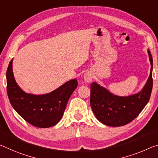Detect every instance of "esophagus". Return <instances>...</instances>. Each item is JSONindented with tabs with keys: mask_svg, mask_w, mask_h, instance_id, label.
Here are the masks:
<instances>
[{
	"mask_svg": "<svg viewBox=\"0 0 158 158\" xmlns=\"http://www.w3.org/2000/svg\"><path fill=\"white\" fill-rule=\"evenodd\" d=\"M84 79L85 81L87 82L91 81V80L93 79L92 75L91 74V73H89V72H86V73L84 74Z\"/></svg>",
	"mask_w": 158,
	"mask_h": 158,
	"instance_id": "34e87169",
	"label": "esophagus"
}]
</instances>
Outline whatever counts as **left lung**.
<instances>
[{
    "instance_id": "8db88e82",
    "label": "left lung",
    "mask_w": 158,
    "mask_h": 158,
    "mask_svg": "<svg viewBox=\"0 0 158 158\" xmlns=\"http://www.w3.org/2000/svg\"><path fill=\"white\" fill-rule=\"evenodd\" d=\"M151 62V73L143 88L129 96H118L110 93L96 82L91 84V104L95 116L101 123L110 127L129 124L140 114L149 101L152 89V57L148 51Z\"/></svg>"
}]
</instances>
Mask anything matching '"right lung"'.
Returning a JSON list of instances; mask_svg holds the SVG:
<instances>
[{"mask_svg": "<svg viewBox=\"0 0 158 158\" xmlns=\"http://www.w3.org/2000/svg\"><path fill=\"white\" fill-rule=\"evenodd\" d=\"M7 94L15 111L29 124L48 128L61 119L67 102L77 87V80L72 79L56 90L44 95L27 94L16 83L12 72V60L6 72Z\"/></svg>", "mask_w": 158, "mask_h": 158, "instance_id": "1", "label": "right lung"}]
</instances>
